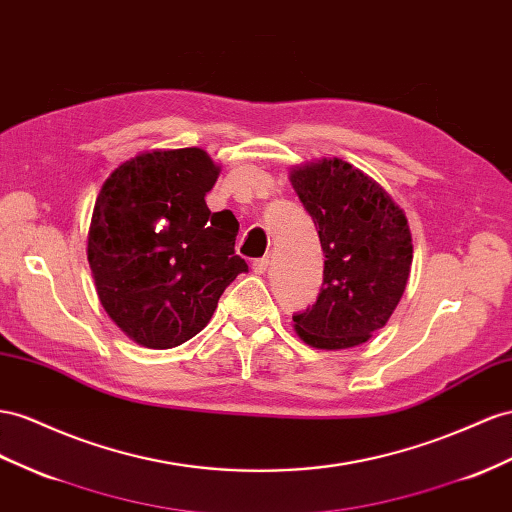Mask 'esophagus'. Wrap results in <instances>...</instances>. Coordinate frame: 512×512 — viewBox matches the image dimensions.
<instances>
[{"label": "esophagus", "mask_w": 512, "mask_h": 512, "mask_svg": "<svg viewBox=\"0 0 512 512\" xmlns=\"http://www.w3.org/2000/svg\"><path fill=\"white\" fill-rule=\"evenodd\" d=\"M269 256H265V258H258V260H254V265H252V269H254V273H258V275H262L265 273L267 269H269Z\"/></svg>", "instance_id": "1"}]
</instances>
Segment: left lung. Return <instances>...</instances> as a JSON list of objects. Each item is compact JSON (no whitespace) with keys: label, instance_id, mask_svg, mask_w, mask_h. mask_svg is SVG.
<instances>
[{"label":"left lung","instance_id":"obj_1","mask_svg":"<svg viewBox=\"0 0 512 512\" xmlns=\"http://www.w3.org/2000/svg\"><path fill=\"white\" fill-rule=\"evenodd\" d=\"M288 178L325 254L319 299L293 316L297 336L323 351L359 347L385 327L405 293L413 260L405 211L375 178L338 157L295 165Z\"/></svg>","mask_w":512,"mask_h":512}]
</instances>
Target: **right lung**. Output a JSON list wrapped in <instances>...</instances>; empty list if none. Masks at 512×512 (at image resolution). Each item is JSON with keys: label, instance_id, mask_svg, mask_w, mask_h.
Wrapping results in <instances>:
<instances>
[{"label": "right lung", "instance_id": "add662e5", "mask_svg": "<svg viewBox=\"0 0 512 512\" xmlns=\"http://www.w3.org/2000/svg\"><path fill=\"white\" fill-rule=\"evenodd\" d=\"M222 168L202 148L146 150L103 183L88 230L101 306L146 349H172L206 327L226 286L247 271L239 222L204 202Z\"/></svg>", "mask_w": 512, "mask_h": 512}]
</instances>
